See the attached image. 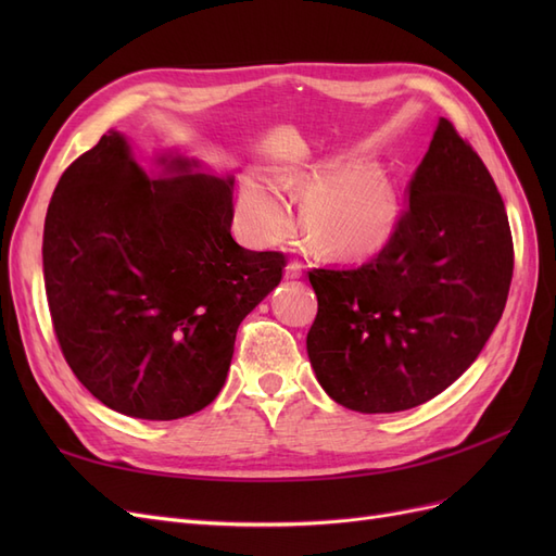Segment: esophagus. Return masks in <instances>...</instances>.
Instances as JSON below:
<instances>
[{
	"label": "esophagus",
	"instance_id": "34e87169",
	"mask_svg": "<svg viewBox=\"0 0 556 556\" xmlns=\"http://www.w3.org/2000/svg\"><path fill=\"white\" fill-rule=\"evenodd\" d=\"M301 276H304V262L290 260V262H288V266H285V278L294 280V278H301Z\"/></svg>",
	"mask_w": 556,
	"mask_h": 556
}]
</instances>
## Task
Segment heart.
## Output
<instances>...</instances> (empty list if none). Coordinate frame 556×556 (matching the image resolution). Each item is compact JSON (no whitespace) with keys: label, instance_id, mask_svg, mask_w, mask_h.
<instances>
[{"label":"heart","instance_id":"obj_1","mask_svg":"<svg viewBox=\"0 0 556 556\" xmlns=\"http://www.w3.org/2000/svg\"><path fill=\"white\" fill-rule=\"evenodd\" d=\"M288 192H305L301 220L308 239L331 257H364L380 250L396 225V194L378 164L345 169L325 166L282 180ZM233 220L255 245H271L292 229V211L278 185L260 176L239 182Z\"/></svg>","mask_w":556,"mask_h":556}]
</instances>
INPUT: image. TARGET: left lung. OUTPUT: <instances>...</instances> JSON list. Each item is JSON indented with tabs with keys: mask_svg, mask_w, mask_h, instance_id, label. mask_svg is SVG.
I'll use <instances>...</instances> for the list:
<instances>
[{
	"mask_svg": "<svg viewBox=\"0 0 556 556\" xmlns=\"http://www.w3.org/2000/svg\"><path fill=\"white\" fill-rule=\"evenodd\" d=\"M378 255L311 268L306 350L325 392L357 413L419 406L476 362L503 315L513 233L492 174L445 117Z\"/></svg>",
	"mask_w": 556,
	"mask_h": 556,
	"instance_id": "1",
	"label": "left lung"
}]
</instances>
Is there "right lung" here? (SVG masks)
<instances>
[{
	"mask_svg": "<svg viewBox=\"0 0 556 556\" xmlns=\"http://www.w3.org/2000/svg\"><path fill=\"white\" fill-rule=\"evenodd\" d=\"M153 180L117 131L62 174L43 225V280L55 339L104 406L180 419L223 390L237 329L282 280L276 250L231 239V178Z\"/></svg>",
	"mask_w": 556,
	"mask_h": 556,
	"instance_id": "1",
	"label": "right lung"
}]
</instances>
